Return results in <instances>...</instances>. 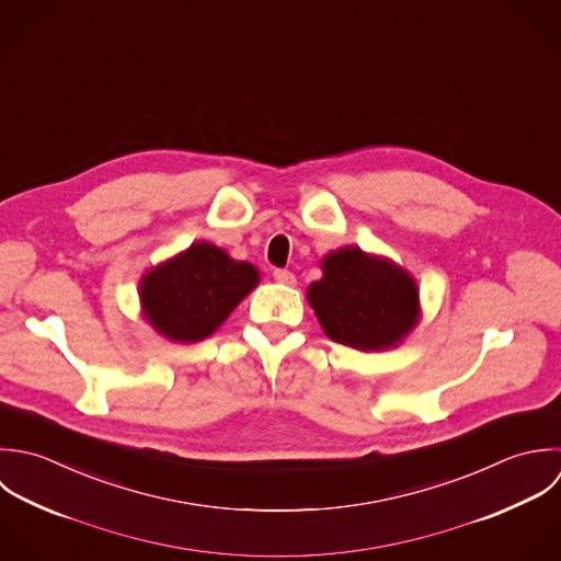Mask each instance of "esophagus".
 Segmentation results:
<instances>
[{
	"label": "esophagus",
	"instance_id": "obj_1",
	"mask_svg": "<svg viewBox=\"0 0 561 561\" xmlns=\"http://www.w3.org/2000/svg\"><path fill=\"white\" fill-rule=\"evenodd\" d=\"M274 280L280 285H287V287L296 285V276L289 270H274Z\"/></svg>",
	"mask_w": 561,
	"mask_h": 561
}]
</instances>
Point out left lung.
<instances>
[{"label":"left lung","instance_id":"8db88e82","mask_svg":"<svg viewBox=\"0 0 561 561\" xmlns=\"http://www.w3.org/2000/svg\"><path fill=\"white\" fill-rule=\"evenodd\" d=\"M320 265L324 276L309 285L307 300L333 342L364 353L387 351L417 324V285L393 261L346 245Z\"/></svg>","mask_w":561,"mask_h":561}]
</instances>
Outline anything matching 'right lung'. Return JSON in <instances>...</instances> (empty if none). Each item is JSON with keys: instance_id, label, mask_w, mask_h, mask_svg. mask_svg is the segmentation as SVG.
<instances>
[{"instance_id": "add662e5", "label": "right lung", "mask_w": 561, "mask_h": 561, "mask_svg": "<svg viewBox=\"0 0 561 561\" xmlns=\"http://www.w3.org/2000/svg\"><path fill=\"white\" fill-rule=\"evenodd\" d=\"M256 285L259 270L252 263L197 241L144 274L139 298L144 318L159 335L193 344L213 335Z\"/></svg>"}]
</instances>
